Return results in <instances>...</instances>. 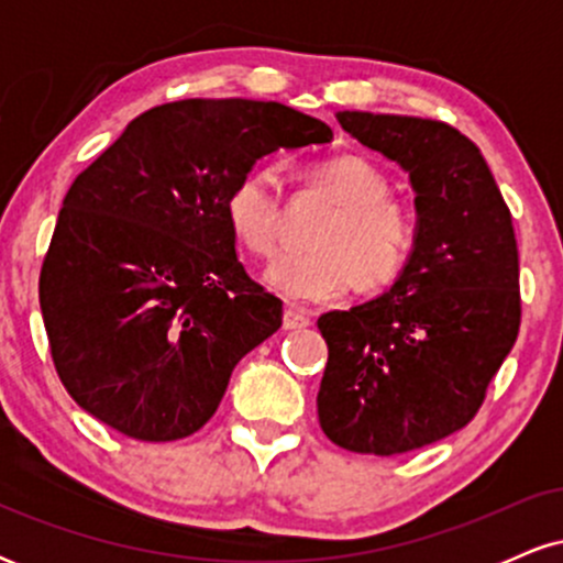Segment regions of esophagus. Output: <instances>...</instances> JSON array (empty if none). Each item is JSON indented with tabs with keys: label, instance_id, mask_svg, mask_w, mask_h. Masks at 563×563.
<instances>
[{
	"label": "esophagus",
	"instance_id": "1",
	"mask_svg": "<svg viewBox=\"0 0 563 563\" xmlns=\"http://www.w3.org/2000/svg\"><path fill=\"white\" fill-rule=\"evenodd\" d=\"M309 325V314L303 312L299 307H288L286 312H283V328L286 331H301V328Z\"/></svg>",
	"mask_w": 563,
	"mask_h": 563
}]
</instances>
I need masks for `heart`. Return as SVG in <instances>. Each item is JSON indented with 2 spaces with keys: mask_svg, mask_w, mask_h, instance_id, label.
Instances as JSON below:
<instances>
[{
  "mask_svg": "<svg viewBox=\"0 0 563 563\" xmlns=\"http://www.w3.org/2000/svg\"><path fill=\"white\" fill-rule=\"evenodd\" d=\"M307 183L339 209L314 235L312 254H283L269 264L264 283L299 303H325L363 290L391 286L416 249V214L389 196V177L373 161L335 156L314 164ZM283 187L275 166L256 164L230 185L224 219L249 254L269 256L277 249Z\"/></svg>",
  "mask_w": 563,
  "mask_h": 563,
  "instance_id": "heart-1",
  "label": "heart"
}]
</instances>
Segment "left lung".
<instances>
[{"label":"left lung","instance_id":"1","mask_svg":"<svg viewBox=\"0 0 563 563\" xmlns=\"http://www.w3.org/2000/svg\"><path fill=\"white\" fill-rule=\"evenodd\" d=\"M344 132L399 164L416 192V249L389 290L318 328L325 437L399 455L455 434L484 402L521 322L510 211L479 147L442 121L335 113Z\"/></svg>","mask_w":563,"mask_h":563}]
</instances>
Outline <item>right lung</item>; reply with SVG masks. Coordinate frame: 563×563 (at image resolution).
<instances>
[{"instance_id": "1", "label": "right lung", "mask_w": 563, "mask_h": 563, "mask_svg": "<svg viewBox=\"0 0 563 563\" xmlns=\"http://www.w3.org/2000/svg\"><path fill=\"white\" fill-rule=\"evenodd\" d=\"M333 140L280 102L177 100L129 121L74 179L38 277L63 386L142 442L196 434L232 371L283 325L245 275L224 219L230 185L275 151Z\"/></svg>"}]
</instances>
